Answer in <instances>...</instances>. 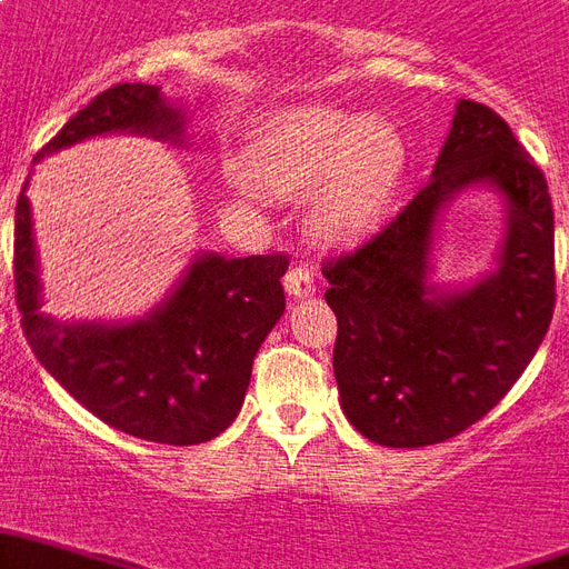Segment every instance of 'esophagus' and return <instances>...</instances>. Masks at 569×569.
<instances>
[{
  "instance_id": "1",
  "label": "esophagus",
  "mask_w": 569,
  "mask_h": 569,
  "mask_svg": "<svg viewBox=\"0 0 569 569\" xmlns=\"http://www.w3.org/2000/svg\"><path fill=\"white\" fill-rule=\"evenodd\" d=\"M283 286H286V292L292 295V298H298V301H303V298L316 295L313 271H310V268H303V266L289 268V271H286V277H283Z\"/></svg>"
}]
</instances>
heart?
I'll return each mask as SVG.
<instances>
[{"label": "heart", "instance_id": "b5f03b06", "mask_svg": "<svg viewBox=\"0 0 569 569\" xmlns=\"http://www.w3.org/2000/svg\"><path fill=\"white\" fill-rule=\"evenodd\" d=\"M247 179L274 197L316 188L310 223L322 238L361 236L388 206L406 169L397 128L331 107H295L268 116L241 151Z\"/></svg>", "mask_w": 569, "mask_h": 569}]
</instances>
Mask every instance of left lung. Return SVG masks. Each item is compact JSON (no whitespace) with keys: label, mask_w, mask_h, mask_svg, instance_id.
<instances>
[{"label":"left lung","mask_w":569,"mask_h":569,"mask_svg":"<svg viewBox=\"0 0 569 569\" xmlns=\"http://www.w3.org/2000/svg\"><path fill=\"white\" fill-rule=\"evenodd\" d=\"M471 183L508 199L499 271L457 296L426 286L440 206ZM346 418L385 448L439 445L492 411L540 349L555 310V217L543 172L496 110L459 101L432 179L400 214L325 259Z\"/></svg>","instance_id":"1"}]
</instances>
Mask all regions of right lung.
Segmentation results:
<instances>
[{
  "label": "right lung",
  "instance_id": "right-lung-1",
  "mask_svg": "<svg viewBox=\"0 0 569 569\" xmlns=\"http://www.w3.org/2000/svg\"><path fill=\"white\" fill-rule=\"evenodd\" d=\"M110 130L167 140L181 133V116L158 86L119 82L68 119L34 160ZM286 253H206L169 301L140 322L59 325L38 313L41 286L26 184L17 199V310L34 358L107 427L158 445H202L236 420L256 352L286 310Z\"/></svg>",
  "mask_w": 569,
  "mask_h": 569
}]
</instances>
